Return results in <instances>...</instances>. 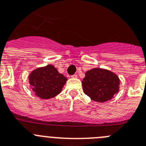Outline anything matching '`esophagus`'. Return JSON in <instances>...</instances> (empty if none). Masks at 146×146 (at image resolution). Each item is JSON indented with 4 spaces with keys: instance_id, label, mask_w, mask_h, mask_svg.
Instances as JSON below:
<instances>
[{
    "instance_id": "esophagus-1",
    "label": "esophagus",
    "mask_w": 146,
    "mask_h": 146,
    "mask_svg": "<svg viewBox=\"0 0 146 146\" xmlns=\"http://www.w3.org/2000/svg\"><path fill=\"white\" fill-rule=\"evenodd\" d=\"M72 78H77V74H74V75L72 76Z\"/></svg>"
}]
</instances>
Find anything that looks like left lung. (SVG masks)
Returning <instances> with one entry per match:
<instances>
[{"label":"left lung","mask_w":146,"mask_h":146,"mask_svg":"<svg viewBox=\"0 0 146 146\" xmlns=\"http://www.w3.org/2000/svg\"><path fill=\"white\" fill-rule=\"evenodd\" d=\"M120 80L109 70L95 68L88 71L82 81L85 94L92 100L104 102L113 99L119 91Z\"/></svg>","instance_id":"8db88e82"}]
</instances>
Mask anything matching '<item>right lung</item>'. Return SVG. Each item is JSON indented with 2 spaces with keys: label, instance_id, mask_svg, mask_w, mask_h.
<instances>
[{
  "label": "right lung",
  "instance_id": "1",
  "mask_svg": "<svg viewBox=\"0 0 146 146\" xmlns=\"http://www.w3.org/2000/svg\"><path fill=\"white\" fill-rule=\"evenodd\" d=\"M28 78L36 95L44 99H51L60 94L67 80L52 65L35 69Z\"/></svg>",
  "mask_w": 146,
  "mask_h": 146
}]
</instances>
